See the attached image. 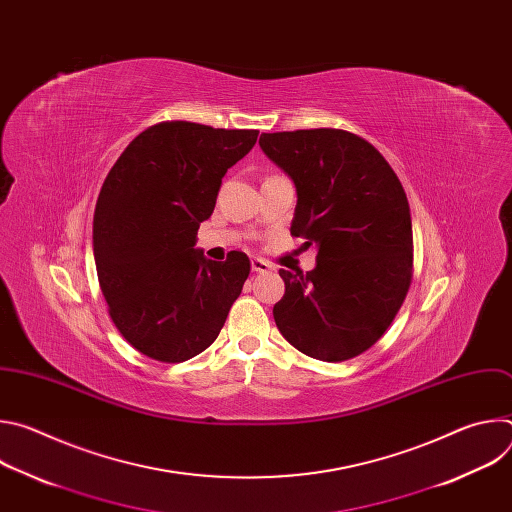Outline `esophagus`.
<instances>
[{"label": "esophagus", "instance_id": "1", "mask_svg": "<svg viewBox=\"0 0 512 512\" xmlns=\"http://www.w3.org/2000/svg\"><path fill=\"white\" fill-rule=\"evenodd\" d=\"M251 269H253L255 273H265V271H271L273 265H271L269 261L261 259V257H253V259H251Z\"/></svg>", "mask_w": 512, "mask_h": 512}]
</instances>
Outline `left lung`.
I'll return each mask as SVG.
<instances>
[{
  "label": "left lung",
  "mask_w": 512,
  "mask_h": 512,
  "mask_svg": "<svg viewBox=\"0 0 512 512\" xmlns=\"http://www.w3.org/2000/svg\"><path fill=\"white\" fill-rule=\"evenodd\" d=\"M259 145L296 186L291 235L318 249L312 271L279 269L275 324L312 358L358 356L391 326L411 283L405 190L379 150L350 131L261 133Z\"/></svg>",
  "instance_id": "left-lung-1"
}]
</instances>
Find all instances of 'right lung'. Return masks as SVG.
<instances>
[{
    "instance_id": "obj_1",
    "label": "right lung",
    "mask_w": 512,
    "mask_h": 512,
    "mask_svg": "<svg viewBox=\"0 0 512 512\" xmlns=\"http://www.w3.org/2000/svg\"><path fill=\"white\" fill-rule=\"evenodd\" d=\"M255 129L164 121L141 131L107 174L93 253L111 320L141 354L184 362L225 326L251 263L241 251L206 259L196 233Z\"/></svg>"
}]
</instances>
